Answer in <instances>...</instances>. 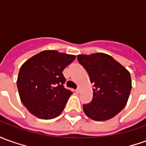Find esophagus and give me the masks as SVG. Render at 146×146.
<instances>
[{
  "mask_svg": "<svg viewBox=\"0 0 146 146\" xmlns=\"http://www.w3.org/2000/svg\"><path fill=\"white\" fill-rule=\"evenodd\" d=\"M75 92H76L77 94H78V93H80V89H79V88H77V90H75Z\"/></svg>",
  "mask_w": 146,
  "mask_h": 146,
  "instance_id": "esophagus-1",
  "label": "esophagus"
}]
</instances>
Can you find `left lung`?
I'll list each match as a JSON object with an SVG mask.
<instances>
[{
	"label": "left lung",
	"mask_w": 146,
	"mask_h": 146,
	"mask_svg": "<svg viewBox=\"0 0 146 146\" xmlns=\"http://www.w3.org/2000/svg\"><path fill=\"white\" fill-rule=\"evenodd\" d=\"M94 84L93 99L83 105V110L94 121H106L124 109L132 89L129 72L113 57L98 52L77 55Z\"/></svg>",
	"instance_id": "obj_1"
}]
</instances>
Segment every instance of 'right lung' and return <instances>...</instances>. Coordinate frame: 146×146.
<instances>
[{
  "label": "right lung",
  "mask_w": 146,
  "mask_h": 146,
  "mask_svg": "<svg viewBox=\"0 0 146 146\" xmlns=\"http://www.w3.org/2000/svg\"><path fill=\"white\" fill-rule=\"evenodd\" d=\"M76 56L55 50H44L26 60L17 81L21 101L32 114L52 119L61 113L72 95L65 89L62 71Z\"/></svg>",
  "instance_id": "add662e5"
}]
</instances>
